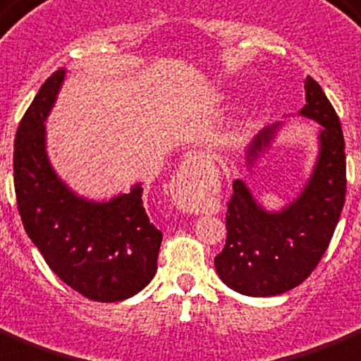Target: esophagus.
Here are the masks:
<instances>
[{
	"label": "esophagus",
	"mask_w": 361,
	"mask_h": 361,
	"mask_svg": "<svg viewBox=\"0 0 361 361\" xmlns=\"http://www.w3.org/2000/svg\"><path fill=\"white\" fill-rule=\"evenodd\" d=\"M206 159L202 155L189 154L171 181V195L176 206L183 211H198L209 192V181L204 174Z\"/></svg>",
	"instance_id": "esophagus-1"
}]
</instances>
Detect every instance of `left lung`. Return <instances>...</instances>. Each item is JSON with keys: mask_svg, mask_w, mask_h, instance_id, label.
<instances>
[{"mask_svg": "<svg viewBox=\"0 0 361 361\" xmlns=\"http://www.w3.org/2000/svg\"><path fill=\"white\" fill-rule=\"evenodd\" d=\"M306 105L298 111L319 122L317 163L302 192L280 211L263 209L243 180L233 181L226 211V245L215 257L216 274L233 291L274 297L300 286L326 252L347 192L341 124L321 85L304 79ZM280 124L269 126L248 146V165L269 148Z\"/></svg>", "mask_w": 361, "mask_h": 361, "instance_id": "8db88e82", "label": "left lung"}]
</instances>
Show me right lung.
<instances>
[{
  "mask_svg": "<svg viewBox=\"0 0 361 361\" xmlns=\"http://www.w3.org/2000/svg\"><path fill=\"white\" fill-rule=\"evenodd\" d=\"M66 70L49 75L14 139V190L29 239L49 269L96 302H118L145 289L157 271L163 233L142 204L140 183L109 202L81 198L48 159L44 122Z\"/></svg>",
  "mask_w": 361,
  "mask_h": 361,
  "instance_id": "1",
  "label": "right lung"
}]
</instances>
